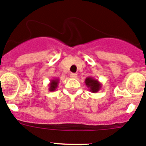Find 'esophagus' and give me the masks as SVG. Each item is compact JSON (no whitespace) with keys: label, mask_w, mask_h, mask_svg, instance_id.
<instances>
[{"label":"esophagus","mask_w":146,"mask_h":146,"mask_svg":"<svg viewBox=\"0 0 146 146\" xmlns=\"http://www.w3.org/2000/svg\"><path fill=\"white\" fill-rule=\"evenodd\" d=\"M70 77L72 78H77V77H78V74H76V73H71Z\"/></svg>","instance_id":"34e87169"}]
</instances>
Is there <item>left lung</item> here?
I'll return each mask as SVG.
<instances>
[{
  "mask_svg": "<svg viewBox=\"0 0 146 146\" xmlns=\"http://www.w3.org/2000/svg\"><path fill=\"white\" fill-rule=\"evenodd\" d=\"M85 84L89 88V90L90 92H93V93H96L98 92L102 86V84L98 80L92 77H87L85 79Z\"/></svg>",
  "mask_w": 146,
  "mask_h": 146,
  "instance_id": "1",
  "label": "left lung"
}]
</instances>
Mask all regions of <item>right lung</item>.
Segmentation results:
<instances>
[{"instance_id": "add662e5", "label": "right lung", "mask_w": 146, "mask_h": 146, "mask_svg": "<svg viewBox=\"0 0 146 146\" xmlns=\"http://www.w3.org/2000/svg\"><path fill=\"white\" fill-rule=\"evenodd\" d=\"M59 81H60V80H59L58 78H54V79L50 80V84L48 85V90L50 92H53V91L56 90V89L58 86Z\"/></svg>"}]
</instances>
